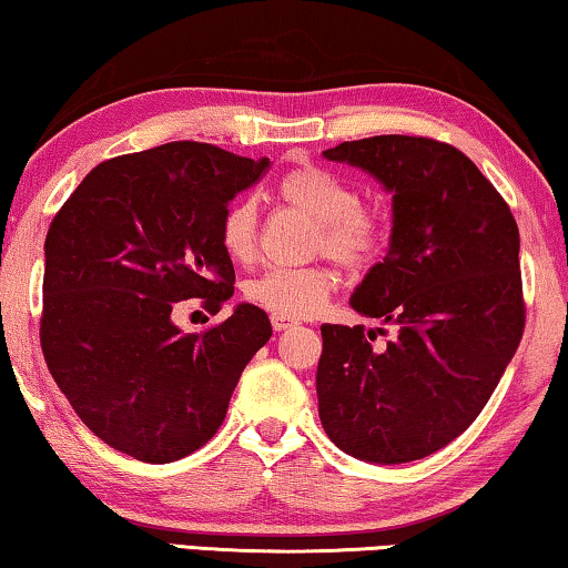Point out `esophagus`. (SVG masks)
Returning a JSON list of instances; mask_svg holds the SVG:
<instances>
[{
    "label": "esophagus",
    "mask_w": 568,
    "mask_h": 568,
    "mask_svg": "<svg viewBox=\"0 0 568 568\" xmlns=\"http://www.w3.org/2000/svg\"><path fill=\"white\" fill-rule=\"evenodd\" d=\"M271 325H274V331H290L297 323H294L292 317H282V315H271Z\"/></svg>",
    "instance_id": "obj_1"
}]
</instances>
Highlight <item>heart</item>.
Returning a JSON list of instances; mask_svg holds the SVG:
<instances>
[{"label": "heart", "mask_w": 568, "mask_h": 568, "mask_svg": "<svg viewBox=\"0 0 568 568\" xmlns=\"http://www.w3.org/2000/svg\"><path fill=\"white\" fill-rule=\"evenodd\" d=\"M278 196L304 215L317 220L312 248L345 268H366L382 258L389 225L379 210L358 202L356 189L333 171L300 166L286 171L276 184ZM258 207L253 200L230 204L220 223V248L233 264L256 258ZM338 278L327 266L268 268L245 284V300L282 317H312L325 307Z\"/></svg>", "instance_id": "heart-1"}]
</instances>
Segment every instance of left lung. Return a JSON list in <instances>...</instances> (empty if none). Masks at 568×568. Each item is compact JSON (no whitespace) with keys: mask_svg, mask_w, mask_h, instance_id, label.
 <instances>
[{"mask_svg":"<svg viewBox=\"0 0 568 568\" xmlns=\"http://www.w3.org/2000/svg\"><path fill=\"white\" fill-rule=\"evenodd\" d=\"M323 155L392 192L389 253L351 307L397 325V338L379 351L364 325L320 327V420L361 462H417L476 420L520 345V233L503 194L448 143L374 135Z\"/></svg>","mask_w":568,"mask_h":568,"instance_id":"1","label":"left lung"}]
</instances>
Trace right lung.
<instances>
[{
	"instance_id": "right-lung-1",
	"label": "right lung",
	"mask_w": 568,
	"mask_h": 568,
	"mask_svg": "<svg viewBox=\"0 0 568 568\" xmlns=\"http://www.w3.org/2000/svg\"><path fill=\"white\" fill-rule=\"evenodd\" d=\"M268 159L174 141L89 171L45 235L40 345L48 372L97 438L145 464L202 448L243 368L271 338L264 310L237 304L204 333L171 310L220 312L235 271L220 248L230 200Z\"/></svg>"
}]
</instances>
